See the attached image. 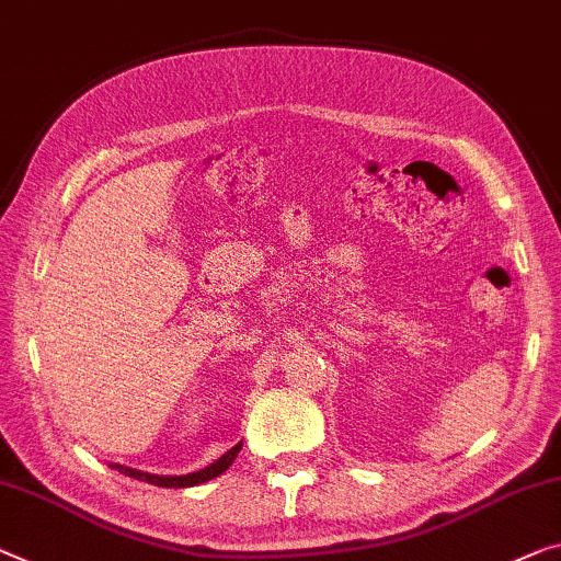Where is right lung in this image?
I'll return each instance as SVG.
<instances>
[{
    "instance_id": "right-lung-1",
    "label": "right lung",
    "mask_w": 561,
    "mask_h": 561,
    "mask_svg": "<svg viewBox=\"0 0 561 561\" xmlns=\"http://www.w3.org/2000/svg\"><path fill=\"white\" fill-rule=\"evenodd\" d=\"M240 449H243V442H238L230 451L222 454L220 459H215L210 467H205L201 471H193V473H183V477H162V473H148V471H140V469H130V467H123V463H110V467L117 469L119 473H125V477L137 479V481H148V484H154V486L187 489V486L205 484V481L220 477V473L226 471L232 461H236V456H238Z\"/></svg>"
}]
</instances>
